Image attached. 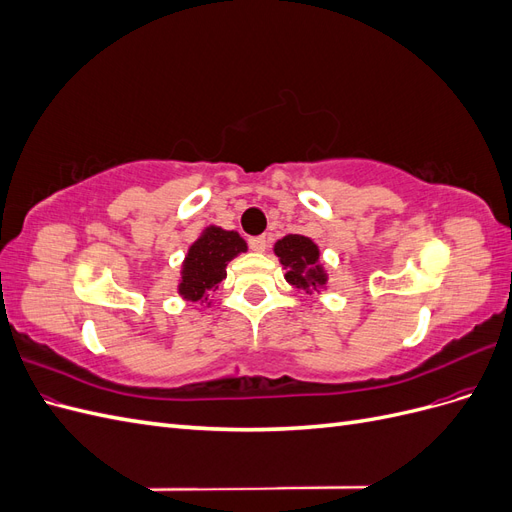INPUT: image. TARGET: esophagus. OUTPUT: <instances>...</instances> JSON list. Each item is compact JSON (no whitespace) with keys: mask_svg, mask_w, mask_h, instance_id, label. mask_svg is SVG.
Segmentation results:
<instances>
[{"mask_svg":"<svg viewBox=\"0 0 512 512\" xmlns=\"http://www.w3.org/2000/svg\"><path fill=\"white\" fill-rule=\"evenodd\" d=\"M250 247L254 252H258V254H262L267 250V237H252L250 239Z\"/></svg>","mask_w":512,"mask_h":512,"instance_id":"obj_1","label":"esophagus"}]
</instances>
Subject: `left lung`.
I'll return each mask as SVG.
<instances>
[{
    "label": "left lung",
    "instance_id": "left-lung-1",
    "mask_svg": "<svg viewBox=\"0 0 512 512\" xmlns=\"http://www.w3.org/2000/svg\"><path fill=\"white\" fill-rule=\"evenodd\" d=\"M273 252L284 267V277L292 288L303 290L305 294L329 288V273L322 265L316 241L305 235H286L275 241Z\"/></svg>",
    "mask_w": 512,
    "mask_h": 512
}]
</instances>
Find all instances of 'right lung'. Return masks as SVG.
Segmentation results:
<instances>
[{
  "label": "right lung",
  "mask_w": 512,
  "mask_h": 512,
  "mask_svg": "<svg viewBox=\"0 0 512 512\" xmlns=\"http://www.w3.org/2000/svg\"><path fill=\"white\" fill-rule=\"evenodd\" d=\"M247 252V243L237 230L222 226H207L188 247L181 262L177 292L185 303H200L211 307L209 290L218 288L226 280V267L232 258Z\"/></svg>",
  "instance_id": "right-lung-1"
}]
</instances>
